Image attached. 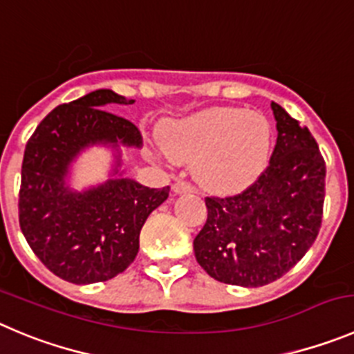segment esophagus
<instances>
[{
  "label": "esophagus",
  "instance_id": "obj_1",
  "mask_svg": "<svg viewBox=\"0 0 354 354\" xmlns=\"http://www.w3.org/2000/svg\"><path fill=\"white\" fill-rule=\"evenodd\" d=\"M173 190H174V194H178V196H183V194H192L194 192V188L190 187L187 181H176V183L173 185Z\"/></svg>",
  "mask_w": 354,
  "mask_h": 354
}]
</instances>
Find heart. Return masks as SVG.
I'll return each instance as SVG.
<instances>
[{
  "label": "heart",
  "mask_w": 354,
  "mask_h": 354,
  "mask_svg": "<svg viewBox=\"0 0 354 354\" xmlns=\"http://www.w3.org/2000/svg\"><path fill=\"white\" fill-rule=\"evenodd\" d=\"M158 153L194 162V176L209 192H241L259 180L272 153L267 117L243 108H207L167 125Z\"/></svg>",
  "instance_id": "heart-1"
}]
</instances>
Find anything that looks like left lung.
I'll use <instances>...</instances> for the list:
<instances>
[{"label":"left lung","instance_id":"8db88e82","mask_svg":"<svg viewBox=\"0 0 354 354\" xmlns=\"http://www.w3.org/2000/svg\"><path fill=\"white\" fill-rule=\"evenodd\" d=\"M277 140L269 167L243 194L207 197L194 239L199 266L227 285L257 288L288 272L322 227L325 160L309 129L270 102Z\"/></svg>","mask_w":354,"mask_h":354}]
</instances>
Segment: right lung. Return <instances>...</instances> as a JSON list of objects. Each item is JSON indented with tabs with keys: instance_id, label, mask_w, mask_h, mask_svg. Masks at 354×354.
<instances>
[{
	"instance_id": "obj_1",
	"label": "right lung",
	"mask_w": 354,
	"mask_h": 354,
	"mask_svg": "<svg viewBox=\"0 0 354 354\" xmlns=\"http://www.w3.org/2000/svg\"><path fill=\"white\" fill-rule=\"evenodd\" d=\"M132 102L111 88L88 92L54 108L26 145L19 223L35 255L64 281L92 285L124 272L147 218L169 197V187H143L122 169V150H140L143 138L108 110ZM92 147L111 151L109 178L75 189L74 167Z\"/></svg>"
}]
</instances>
